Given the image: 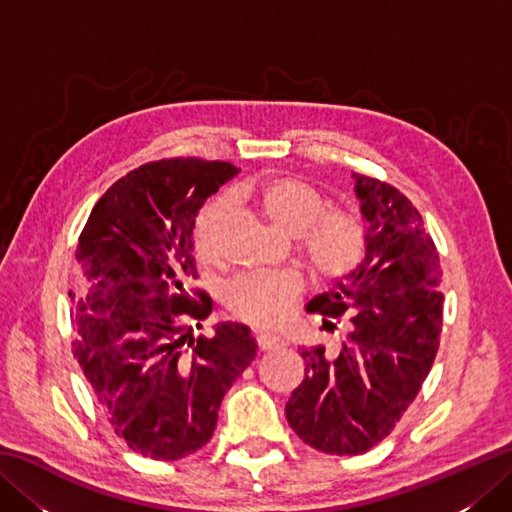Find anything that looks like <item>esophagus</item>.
Here are the masks:
<instances>
[{
    "instance_id": "esophagus-1",
    "label": "esophagus",
    "mask_w": 512,
    "mask_h": 512,
    "mask_svg": "<svg viewBox=\"0 0 512 512\" xmlns=\"http://www.w3.org/2000/svg\"><path fill=\"white\" fill-rule=\"evenodd\" d=\"M255 343L259 347V352H270V350H277V347H281V341L275 339V336H268V334H257Z\"/></svg>"
}]
</instances>
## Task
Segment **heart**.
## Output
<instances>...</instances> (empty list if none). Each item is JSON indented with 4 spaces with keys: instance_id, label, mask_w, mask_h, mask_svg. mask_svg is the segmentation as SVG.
I'll use <instances>...</instances> for the list:
<instances>
[{
    "instance_id": "b5f03b06",
    "label": "heart",
    "mask_w": 512,
    "mask_h": 512,
    "mask_svg": "<svg viewBox=\"0 0 512 512\" xmlns=\"http://www.w3.org/2000/svg\"><path fill=\"white\" fill-rule=\"evenodd\" d=\"M259 209L281 233L297 239L299 253L312 273L336 281L352 275L367 253V226L352 209H325L323 195L292 176H275L259 184ZM224 200L202 209L193 226V248L204 264L220 259V222ZM301 292L292 273H257L233 279L224 288V306L233 317L257 328L273 330L284 323Z\"/></svg>"
}]
</instances>
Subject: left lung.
<instances>
[{
  "instance_id": "left-lung-1",
  "label": "left lung",
  "mask_w": 512,
  "mask_h": 512,
  "mask_svg": "<svg viewBox=\"0 0 512 512\" xmlns=\"http://www.w3.org/2000/svg\"><path fill=\"white\" fill-rule=\"evenodd\" d=\"M352 178L365 259L308 303L323 330L345 321L347 334L336 354L303 347L306 378L286 405L292 431L332 455H361L389 436L431 372L442 332L440 257L418 209L387 182Z\"/></svg>"
}]
</instances>
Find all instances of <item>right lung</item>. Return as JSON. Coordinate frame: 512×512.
<instances>
[{
    "label": "right lung",
    "mask_w": 512,
    "mask_h": 512,
    "mask_svg": "<svg viewBox=\"0 0 512 512\" xmlns=\"http://www.w3.org/2000/svg\"><path fill=\"white\" fill-rule=\"evenodd\" d=\"M239 169L171 158L116 180L85 222L76 262L94 284L72 297V354L118 438L151 460H180L213 438L222 398L255 358L242 323L193 336L213 310L198 279L193 226Z\"/></svg>",
    "instance_id": "obj_1"
}]
</instances>
